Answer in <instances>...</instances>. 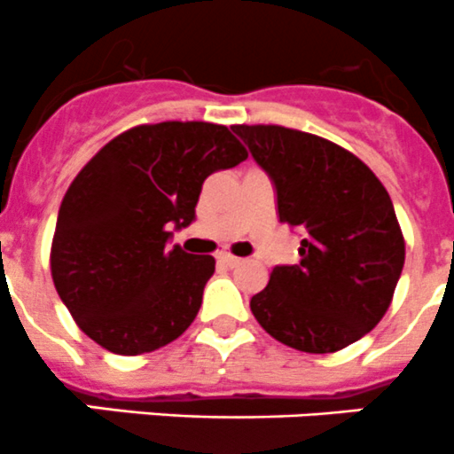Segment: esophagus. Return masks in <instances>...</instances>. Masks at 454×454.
Returning <instances> with one entry per match:
<instances>
[{
	"label": "esophagus",
	"mask_w": 454,
	"mask_h": 454,
	"mask_svg": "<svg viewBox=\"0 0 454 454\" xmlns=\"http://www.w3.org/2000/svg\"><path fill=\"white\" fill-rule=\"evenodd\" d=\"M218 262L225 264V267H236V264L240 262V258H236V255H231V254H221L218 255Z\"/></svg>",
	"instance_id": "esophagus-1"
}]
</instances>
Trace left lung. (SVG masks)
Masks as SVG:
<instances>
[{
	"instance_id": "left-lung-1",
	"label": "left lung",
	"mask_w": 454,
	"mask_h": 454,
	"mask_svg": "<svg viewBox=\"0 0 454 454\" xmlns=\"http://www.w3.org/2000/svg\"><path fill=\"white\" fill-rule=\"evenodd\" d=\"M271 176L280 223L304 231L300 262L273 267L251 313L278 342L335 353L384 317L406 245L380 178L344 147L282 125H231Z\"/></svg>"
}]
</instances>
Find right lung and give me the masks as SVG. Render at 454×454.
<instances>
[{"label": "right lung", "instance_id": "right-lung-1", "mask_svg": "<svg viewBox=\"0 0 454 454\" xmlns=\"http://www.w3.org/2000/svg\"><path fill=\"white\" fill-rule=\"evenodd\" d=\"M247 156L225 125L163 121L119 134L85 163L61 200L51 271L90 340L141 356L185 333L216 260L169 247L168 229L190 225L205 178Z\"/></svg>", "mask_w": 454, "mask_h": 454}]
</instances>
